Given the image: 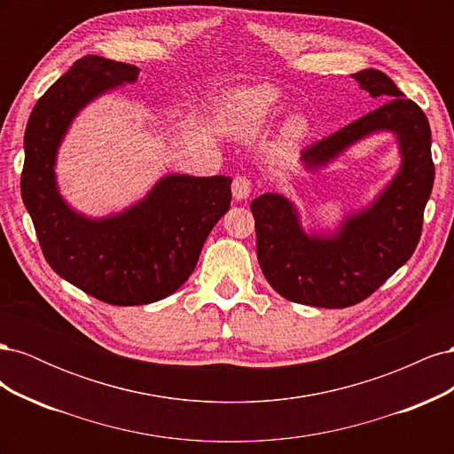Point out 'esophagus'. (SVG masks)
Listing matches in <instances>:
<instances>
[{
    "mask_svg": "<svg viewBox=\"0 0 454 454\" xmlns=\"http://www.w3.org/2000/svg\"><path fill=\"white\" fill-rule=\"evenodd\" d=\"M252 189H254V182H252L250 176H244V174L237 176L235 182H232V195H235L237 200L248 199L250 193H252Z\"/></svg>",
    "mask_w": 454,
    "mask_h": 454,
    "instance_id": "34e87169",
    "label": "esophagus"
}]
</instances>
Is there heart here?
I'll list each match as a JSON object with an SVG mask.
<instances>
[{"instance_id": "obj_1", "label": "heart", "mask_w": 454, "mask_h": 454, "mask_svg": "<svg viewBox=\"0 0 454 454\" xmlns=\"http://www.w3.org/2000/svg\"><path fill=\"white\" fill-rule=\"evenodd\" d=\"M278 112V90L269 85L242 89L231 94L223 106V122L229 132L242 138L259 134ZM309 125L301 115L287 119L284 134L287 140H299L307 134Z\"/></svg>"}]
</instances>
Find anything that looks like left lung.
I'll use <instances>...</instances> for the list:
<instances>
[{
  "instance_id": "obj_1",
  "label": "left lung",
  "mask_w": 454,
  "mask_h": 454,
  "mask_svg": "<svg viewBox=\"0 0 454 454\" xmlns=\"http://www.w3.org/2000/svg\"><path fill=\"white\" fill-rule=\"evenodd\" d=\"M352 77L384 104L303 149L301 160L314 170L364 136L392 130L402 151L394 182L367 210L348 217L335 237L305 235L292 202L282 195L252 200L261 270L272 290L301 305L345 309L377 292L413 255L432 193V132L422 109L387 74L364 70Z\"/></svg>"
}]
</instances>
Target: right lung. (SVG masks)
<instances>
[{"instance_id": "add662e5", "label": "right lung", "mask_w": 454, "mask_h": 454, "mask_svg": "<svg viewBox=\"0 0 454 454\" xmlns=\"http://www.w3.org/2000/svg\"><path fill=\"white\" fill-rule=\"evenodd\" d=\"M138 67L96 54L79 59L32 109L24 134L20 191L47 263L107 305L168 297L195 270L202 246L231 206V177L167 176L130 210L89 219L67 208L54 182L66 129L107 89L132 83Z\"/></svg>"}]
</instances>
